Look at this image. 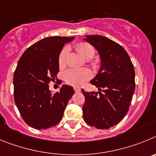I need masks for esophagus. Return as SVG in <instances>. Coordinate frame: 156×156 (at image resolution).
<instances>
[{
  "label": "esophagus",
  "instance_id": "obj_1",
  "mask_svg": "<svg viewBox=\"0 0 156 156\" xmlns=\"http://www.w3.org/2000/svg\"><path fill=\"white\" fill-rule=\"evenodd\" d=\"M74 89H75V92H81V88H78V87H75V88H74Z\"/></svg>",
  "mask_w": 156,
  "mask_h": 156
}]
</instances>
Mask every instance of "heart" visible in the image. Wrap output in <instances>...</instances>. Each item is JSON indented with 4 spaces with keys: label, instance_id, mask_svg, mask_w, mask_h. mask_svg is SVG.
Returning <instances> with one entry per match:
<instances>
[{
    "label": "heart",
    "instance_id": "heart-1",
    "mask_svg": "<svg viewBox=\"0 0 156 156\" xmlns=\"http://www.w3.org/2000/svg\"><path fill=\"white\" fill-rule=\"evenodd\" d=\"M76 50L86 60H89L93 57L95 54V49L92 45L84 42H81L76 45ZM68 52L69 49L68 47H64L60 53L58 57V64L61 68H64L66 65ZM64 78L66 82L69 85L74 86H81L92 78V72L90 70L87 68H82V69L71 68L64 73Z\"/></svg>",
    "mask_w": 156,
    "mask_h": 156
}]
</instances>
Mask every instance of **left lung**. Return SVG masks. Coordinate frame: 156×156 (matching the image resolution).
I'll return each mask as SVG.
<instances>
[{
	"label": "left lung",
	"instance_id": "1",
	"mask_svg": "<svg viewBox=\"0 0 156 156\" xmlns=\"http://www.w3.org/2000/svg\"><path fill=\"white\" fill-rule=\"evenodd\" d=\"M98 51L101 65L90 83L97 92H85L84 120L98 129H108L121 121L128 112L135 88L134 65L126 50L102 36H85Z\"/></svg>",
	"mask_w": 156,
	"mask_h": 156
}]
</instances>
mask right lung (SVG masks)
Wrapping results in <instances>:
<instances>
[{
    "mask_svg": "<svg viewBox=\"0 0 156 156\" xmlns=\"http://www.w3.org/2000/svg\"><path fill=\"white\" fill-rule=\"evenodd\" d=\"M73 37L50 36L36 42L24 52L14 74V97L24 121L37 130L47 129L61 121L75 91L63 85L51 94L49 83L59 71L58 57Z\"/></svg>",
    "mask_w": 156,
    "mask_h": 156,
    "instance_id": "add662e5",
    "label": "right lung"
}]
</instances>
